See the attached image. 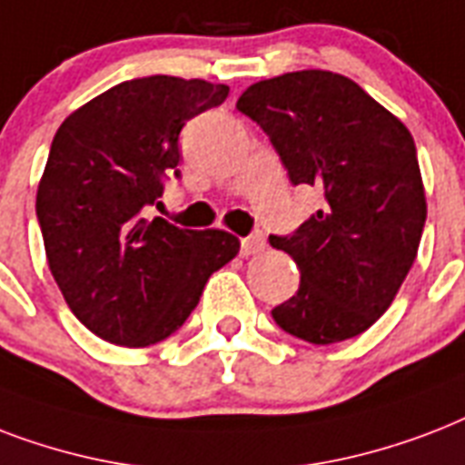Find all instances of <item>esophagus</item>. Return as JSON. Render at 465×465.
Listing matches in <instances>:
<instances>
[{"instance_id": "34e87169", "label": "esophagus", "mask_w": 465, "mask_h": 465, "mask_svg": "<svg viewBox=\"0 0 465 465\" xmlns=\"http://www.w3.org/2000/svg\"><path fill=\"white\" fill-rule=\"evenodd\" d=\"M266 242L264 237L259 235V232H254V235L244 237L242 240V254L244 257H250V254H259V252H264Z\"/></svg>"}]
</instances>
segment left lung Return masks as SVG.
<instances>
[{"mask_svg": "<svg viewBox=\"0 0 465 465\" xmlns=\"http://www.w3.org/2000/svg\"><path fill=\"white\" fill-rule=\"evenodd\" d=\"M237 109L269 135L291 183L325 196L293 235H269L301 269L296 296L272 318L311 344L361 334L393 303L417 257L427 201L415 140L356 82L327 70L262 79Z\"/></svg>", "mask_w": 465, "mask_h": 465, "instance_id": "8db88e82", "label": "left lung"}]
</instances>
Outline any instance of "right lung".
Listing matches in <instances>:
<instances>
[{"mask_svg":"<svg viewBox=\"0 0 465 465\" xmlns=\"http://www.w3.org/2000/svg\"><path fill=\"white\" fill-rule=\"evenodd\" d=\"M230 86L169 74L111 86L64 118L35 213L53 279L74 318L121 347L157 344L186 322L208 276L240 252L225 230L145 218L179 176V133Z\"/></svg>","mask_w":465,"mask_h":465,"instance_id":"right-lung-1","label":"right lung"}]
</instances>
